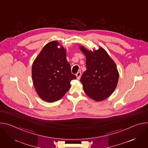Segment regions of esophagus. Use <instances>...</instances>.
I'll return each instance as SVG.
<instances>
[{"instance_id": "esophagus-1", "label": "esophagus", "mask_w": 148, "mask_h": 148, "mask_svg": "<svg viewBox=\"0 0 148 148\" xmlns=\"http://www.w3.org/2000/svg\"><path fill=\"white\" fill-rule=\"evenodd\" d=\"M81 73L80 71L78 72L77 74H76V76H77V79H79L80 77H81Z\"/></svg>"}]
</instances>
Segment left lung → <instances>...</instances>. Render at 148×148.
<instances>
[{"mask_svg":"<svg viewBox=\"0 0 148 148\" xmlns=\"http://www.w3.org/2000/svg\"><path fill=\"white\" fill-rule=\"evenodd\" d=\"M80 49L86 57L87 70L80 79L84 92L97 101L106 99L112 94L118 84L119 73L115 63L101 47L94 51L83 46Z\"/></svg>","mask_w":148,"mask_h":148,"instance_id":"8db88e82","label":"left lung"}]
</instances>
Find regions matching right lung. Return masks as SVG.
<instances>
[{"label": "right lung", "instance_id": "obj_1", "mask_svg": "<svg viewBox=\"0 0 148 148\" xmlns=\"http://www.w3.org/2000/svg\"><path fill=\"white\" fill-rule=\"evenodd\" d=\"M53 41L42 49L32 66V79L39 97L53 102L61 99L71 87L70 82L77 78L71 72L66 59V51Z\"/></svg>", "mask_w": 148, "mask_h": 148}]
</instances>
